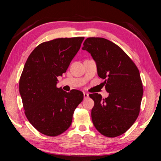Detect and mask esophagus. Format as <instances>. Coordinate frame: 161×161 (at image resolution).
<instances>
[{
	"instance_id": "1",
	"label": "esophagus",
	"mask_w": 161,
	"mask_h": 161,
	"mask_svg": "<svg viewBox=\"0 0 161 161\" xmlns=\"http://www.w3.org/2000/svg\"><path fill=\"white\" fill-rule=\"evenodd\" d=\"M89 97V94L86 93V92H84V99H86V98Z\"/></svg>"
}]
</instances>
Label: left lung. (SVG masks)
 I'll return each mask as SVG.
<instances>
[{"label":"left lung","instance_id":"8db88e82","mask_svg":"<svg viewBox=\"0 0 161 161\" xmlns=\"http://www.w3.org/2000/svg\"><path fill=\"white\" fill-rule=\"evenodd\" d=\"M83 45L82 50L91 54L96 62L98 76L104 80L108 93L105 99L97 93L89 94L94 102L92 122L102 135L119 136L139 114L143 94L139 71L121 48L105 38H86Z\"/></svg>","mask_w":161,"mask_h":161}]
</instances>
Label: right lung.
Here are the masks:
<instances>
[{
    "mask_svg": "<svg viewBox=\"0 0 161 161\" xmlns=\"http://www.w3.org/2000/svg\"><path fill=\"white\" fill-rule=\"evenodd\" d=\"M84 37L58 38L34 49L24 66L19 92L25 116L38 131L57 136L69 129L75 108L83 100L81 91L57 87Z\"/></svg>",
    "mask_w": 161,
    "mask_h": 161,
    "instance_id": "add662e5",
    "label": "right lung"
}]
</instances>
